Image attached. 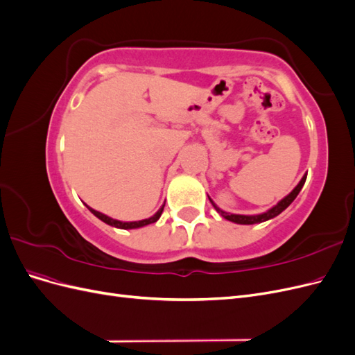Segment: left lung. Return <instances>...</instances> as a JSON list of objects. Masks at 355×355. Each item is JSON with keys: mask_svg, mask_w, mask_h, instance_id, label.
Here are the masks:
<instances>
[{"mask_svg": "<svg viewBox=\"0 0 355 355\" xmlns=\"http://www.w3.org/2000/svg\"><path fill=\"white\" fill-rule=\"evenodd\" d=\"M305 180H306V173L302 176V179H300V182L299 184L295 187V189L290 192L288 196H286L283 200H280L278 201L274 207H271L270 210H266V211H263V213H259V214H234V213H228V211H225V210H222V209H219L216 204L213 202V200L209 197V200H210V202H211V206L214 207V210H216L222 218H225L227 220H230V222H234V223H240V225H253V223H261V222H265V220H270V219H272V218H275V216H278V214H280L283 210H286L290 204L293 202V200L297 197V194L300 192V189H302V187H304V184H305Z\"/></svg>", "mask_w": 355, "mask_h": 355, "instance_id": "8db88e82", "label": "left lung"}]
</instances>
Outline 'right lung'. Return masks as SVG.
Here are the masks:
<instances>
[{"label": "right lung", "instance_id": "right-lung-1", "mask_svg": "<svg viewBox=\"0 0 355 355\" xmlns=\"http://www.w3.org/2000/svg\"><path fill=\"white\" fill-rule=\"evenodd\" d=\"M164 204H166V202H164ZM164 204L158 209V211L154 214V216L148 218V219H144V220H135V222H121V220H116V219H112V218H110V216H106V214H103V213H101V211H98V210H94V209L89 207L87 204H85V206H87V209L94 214L96 218H99L102 222L111 225V227L120 228V230H136V228L146 227V225H149V223L157 222V220L159 219V216H161V213H163V210H164Z\"/></svg>", "mask_w": 355, "mask_h": 355}]
</instances>
